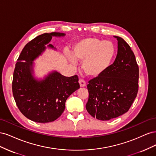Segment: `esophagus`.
<instances>
[{"mask_svg": "<svg viewBox=\"0 0 156 156\" xmlns=\"http://www.w3.org/2000/svg\"><path fill=\"white\" fill-rule=\"evenodd\" d=\"M79 83L80 87H84L86 86V82L83 79H80L79 81Z\"/></svg>", "mask_w": 156, "mask_h": 156, "instance_id": "34e87169", "label": "esophagus"}]
</instances>
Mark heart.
Listing matches in <instances>:
<instances>
[{"label": "heart", "mask_w": 156, "mask_h": 156, "mask_svg": "<svg viewBox=\"0 0 156 156\" xmlns=\"http://www.w3.org/2000/svg\"><path fill=\"white\" fill-rule=\"evenodd\" d=\"M116 53V46L112 41L89 37L75 44L72 55L68 54L67 56L72 64L76 61L83 62L82 68L86 75L97 77L111 67Z\"/></svg>", "instance_id": "b5f03b06"}]
</instances>
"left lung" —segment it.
Returning <instances> with one entry per match:
<instances>
[{
	"instance_id": "8db88e82",
	"label": "left lung",
	"mask_w": 156,
	"mask_h": 156,
	"mask_svg": "<svg viewBox=\"0 0 156 156\" xmlns=\"http://www.w3.org/2000/svg\"><path fill=\"white\" fill-rule=\"evenodd\" d=\"M115 62L104 73L88 82V112L100 120H109L127 112L139 88V66L133 52L121 37Z\"/></svg>"
}]
</instances>
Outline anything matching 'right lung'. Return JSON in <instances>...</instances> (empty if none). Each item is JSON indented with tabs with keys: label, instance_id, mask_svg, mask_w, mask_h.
Instances as JSON below:
<instances>
[{
	"label": "right lung",
	"instance_id": "right-lung-1",
	"mask_svg": "<svg viewBox=\"0 0 156 156\" xmlns=\"http://www.w3.org/2000/svg\"><path fill=\"white\" fill-rule=\"evenodd\" d=\"M61 32L45 33L29 42L19 56L14 69L12 92L22 114L37 123L53 122L65 109L68 98L80 88L76 75L65 77L52 71L43 79L34 76V61L54 46L49 43L52 37H64Z\"/></svg>",
	"mask_w": 156,
	"mask_h": 156
}]
</instances>
